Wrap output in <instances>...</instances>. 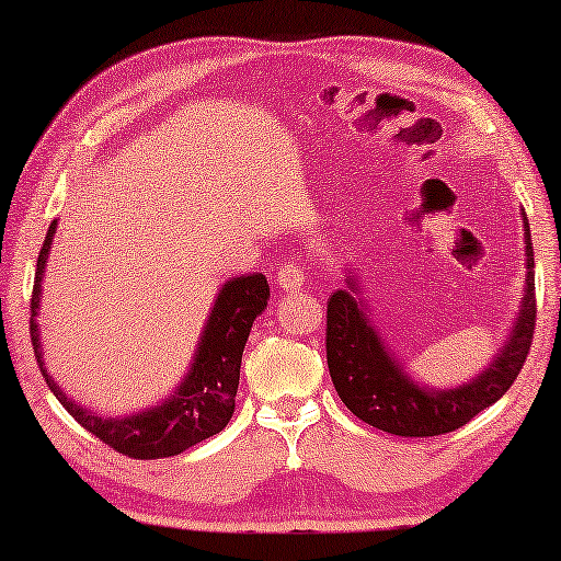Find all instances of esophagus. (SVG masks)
Returning <instances> with one entry per match:
<instances>
[{"label":"esophagus","mask_w":561,"mask_h":561,"mask_svg":"<svg viewBox=\"0 0 561 561\" xmlns=\"http://www.w3.org/2000/svg\"><path fill=\"white\" fill-rule=\"evenodd\" d=\"M278 286L283 290H296V288H304V271L298 265H283L278 271Z\"/></svg>","instance_id":"obj_1"}]
</instances>
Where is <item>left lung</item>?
<instances>
[{"instance_id": "8db88e82", "label": "left lung", "mask_w": 561, "mask_h": 561, "mask_svg": "<svg viewBox=\"0 0 561 561\" xmlns=\"http://www.w3.org/2000/svg\"><path fill=\"white\" fill-rule=\"evenodd\" d=\"M526 288L508 340L482 370L457 388L421 386L390 355L370 324L363 288L347 273L344 288L327 301V365L342 403L380 432L396 436H439L501 401L518 378L534 340V248L524 211Z\"/></svg>"}]
</instances>
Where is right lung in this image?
<instances>
[{
    "label": "right lung",
    "mask_w": 561,
    "mask_h": 561,
    "mask_svg": "<svg viewBox=\"0 0 561 561\" xmlns=\"http://www.w3.org/2000/svg\"><path fill=\"white\" fill-rule=\"evenodd\" d=\"M56 227L58 221L53 219L41 255H37L35 286L33 298H30V336H33L37 365H41V373L53 390V396L64 403V409L87 432L99 436L112 449H117L119 455L135 459L181 455V451L194 447V444L219 434L234 413L242 352L250 336L252 321L265 311L267 301H271V286H267L265 275H240V278L227 280L219 288L209 319L204 324L202 340L196 344L194 359L188 365V373L183 375L179 388L163 403L137 411L133 416H102V413H94L64 393V388L53 380L43 359L37 313H41L43 275Z\"/></svg>",
    "instance_id": "right-lung-1"
}]
</instances>
